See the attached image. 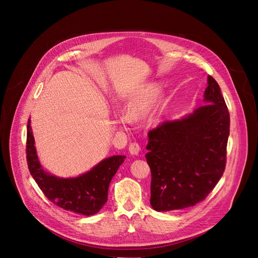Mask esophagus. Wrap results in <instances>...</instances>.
Here are the masks:
<instances>
[{
    "label": "esophagus",
    "mask_w": 258,
    "mask_h": 258,
    "mask_svg": "<svg viewBox=\"0 0 258 258\" xmlns=\"http://www.w3.org/2000/svg\"><path fill=\"white\" fill-rule=\"evenodd\" d=\"M128 151H130V153L132 155H136L137 156L139 154V152H140V146H139V144L137 142H132L130 144V146H128Z\"/></svg>",
    "instance_id": "34e87169"
}]
</instances>
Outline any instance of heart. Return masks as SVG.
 <instances>
[{
	"label": "heart",
	"mask_w": 258,
	"mask_h": 258,
	"mask_svg": "<svg viewBox=\"0 0 258 258\" xmlns=\"http://www.w3.org/2000/svg\"><path fill=\"white\" fill-rule=\"evenodd\" d=\"M159 94V89L157 87H151L146 89L141 96L133 100L127 105V115L120 114L118 120L120 123H128L131 118H137L143 116L148 112L156 101Z\"/></svg>",
	"instance_id": "1"
}]
</instances>
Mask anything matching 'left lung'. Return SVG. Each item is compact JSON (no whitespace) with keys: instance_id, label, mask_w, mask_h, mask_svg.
Here are the masks:
<instances>
[{"instance_id":"1","label":"left lung","mask_w":258,"mask_h":258,"mask_svg":"<svg viewBox=\"0 0 258 258\" xmlns=\"http://www.w3.org/2000/svg\"><path fill=\"white\" fill-rule=\"evenodd\" d=\"M203 104L178 121L148 132L145 155L157 211L192 207L205 200L225 171L230 116L216 80L208 75Z\"/></svg>"}]
</instances>
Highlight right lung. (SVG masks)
<instances>
[{
    "label": "right lung",
    "mask_w": 258,
    "mask_h": 258,
    "mask_svg": "<svg viewBox=\"0 0 258 258\" xmlns=\"http://www.w3.org/2000/svg\"><path fill=\"white\" fill-rule=\"evenodd\" d=\"M26 155L29 171L45 197L64 210L83 215H93L103 207L107 202L108 185L125 159L124 156L104 159L89 172L73 179L50 175L37 159L30 120L27 124Z\"/></svg>",
    "instance_id": "1"
}]
</instances>
